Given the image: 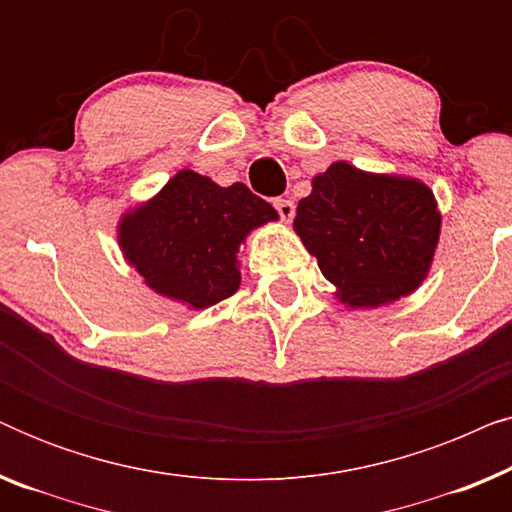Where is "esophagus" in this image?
<instances>
[{
	"instance_id": "34e87169",
	"label": "esophagus",
	"mask_w": 512,
	"mask_h": 512,
	"mask_svg": "<svg viewBox=\"0 0 512 512\" xmlns=\"http://www.w3.org/2000/svg\"><path fill=\"white\" fill-rule=\"evenodd\" d=\"M272 205H275L277 214L282 216V221H291L293 214H296V205H293V200L289 198H275L272 200Z\"/></svg>"
}]
</instances>
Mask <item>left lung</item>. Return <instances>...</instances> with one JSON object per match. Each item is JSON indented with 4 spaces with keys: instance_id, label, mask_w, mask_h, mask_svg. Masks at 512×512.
<instances>
[{
    "instance_id": "1",
    "label": "left lung",
    "mask_w": 512,
    "mask_h": 512,
    "mask_svg": "<svg viewBox=\"0 0 512 512\" xmlns=\"http://www.w3.org/2000/svg\"><path fill=\"white\" fill-rule=\"evenodd\" d=\"M293 228L349 307H377L424 282L440 235L431 188L333 163L312 179Z\"/></svg>"
}]
</instances>
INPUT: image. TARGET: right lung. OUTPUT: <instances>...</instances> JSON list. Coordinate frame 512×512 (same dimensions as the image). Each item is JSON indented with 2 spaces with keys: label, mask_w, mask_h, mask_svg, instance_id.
<instances>
[{
  "label": "right lung",
  "mask_w": 512,
  "mask_h": 512,
  "mask_svg": "<svg viewBox=\"0 0 512 512\" xmlns=\"http://www.w3.org/2000/svg\"><path fill=\"white\" fill-rule=\"evenodd\" d=\"M277 212L244 184L216 186L181 170L156 198L123 216L118 244L160 296L202 310L240 289L237 249Z\"/></svg>",
  "instance_id": "1"
}]
</instances>
